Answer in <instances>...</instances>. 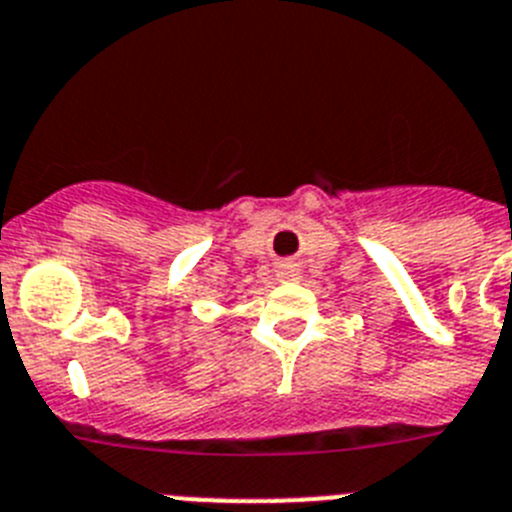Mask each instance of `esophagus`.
<instances>
[{
	"instance_id": "34e87169",
	"label": "esophagus",
	"mask_w": 512,
	"mask_h": 512,
	"mask_svg": "<svg viewBox=\"0 0 512 512\" xmlns=\"http://www.w3.org/2000/svg\"><path fill=\"white\" fill-rule=\"evenodd\" d=\"M278 278H281L283 283H291L299 278V265H293V262H283L281 268H278Z\"/></svg>"
}]
</instances>
